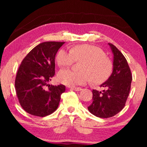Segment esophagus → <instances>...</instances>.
<instances>
[{"mask_svg": "<svg viewBox=\"0 0 147 147\" xmlns=\"http://www.w3.org/2000/svg\"><path fill=\"white\" fill-rule=\"evenodd\" d=\"M71 90H74V91H80V90H82V88H76V87H71Z\"/></svg>", "mask_w": 147, "mask_h": 147, "instance_id": "obj_1", "label": "esophagus"}]
</instances>
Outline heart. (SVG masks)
I'll return each instance as SVG.
<instances>
[{"label": "heart", "instance_id": "b5f03b06", "mask_svg": "<svg viewBox=\"0 0 147 147\" xmlns=\"http://www.w3.org/2000/svg\"><path fill=\"white\" fill-rule=\"evenodd\" d=\"M76 61H82L80 71L61 69L57 74L59 82L67 86L84 85L91 81L100 84L109 78L112 63L101 48L92 45H76L71 50L61 49L57 55L59 67H69Z\"/></svg>", "mask_w": 147, "mask_h": 147}]
</instances>
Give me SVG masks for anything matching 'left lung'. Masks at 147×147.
<instances>
[{"instance_id": "left-lung-1", "label": "left lung", "mask_w": 147, "mask_h": 147, "mask_svg": "<svg viewBox=\"0 0 147 147\" xmlns=\"http://www.w3.org/2000/svg\"><path fill=\"white\" fill-rule=\"evenodd\" d=\"M114 55L113 71L100 85L106 90H92L93 102L88 109L94 116L107 118L115 116L125 106L129 95L132 76L126 58L113 44L108 43Z\"/></svg>"}]
</instances>
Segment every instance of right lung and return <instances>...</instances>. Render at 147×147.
<instances>
[{
  "label": "right lung",
  "mask_w": 147,
  "mask_h": 147,
  "mask_svg": "<svg viewBox=\"0 0 147 147\" xmlns=\"http://www.w3.org/2000/svg\"><path fill=\"white\" fill-rule=\"evenodd\" d=\"M65 42L47 41L37 45L23 59L15 86L21 107L31 115L44 117L57 110L65 86L49 85L55 75V58Z\"/></svg>",
  "instance_id": "right-lung-1"
}]
</instances>
